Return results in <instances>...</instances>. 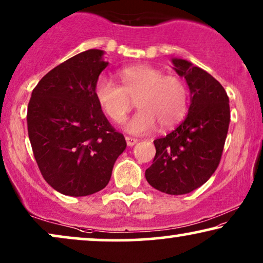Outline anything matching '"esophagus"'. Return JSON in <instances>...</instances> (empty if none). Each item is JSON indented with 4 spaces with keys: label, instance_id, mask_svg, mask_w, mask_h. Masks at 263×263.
Here are the masks:
<instances>
[{
    "label": "esophagus",
    "instance_id": "obj_1",
    "mask_svg": "<svg viewBox=\"0 0 263 263\" xmlns=\"http://www.w3.org/2000/svg\"><path fill=\"white\" fill-rule=\"evenodd\" d=\"M125 141H127L128 146H134L136 142H138V139L130 138V136H125Z\"/></svg>",
    "mask_w": 263,
    "mask_h": 263
}]
</instances>
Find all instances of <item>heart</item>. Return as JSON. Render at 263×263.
Wrapping results in <instances>:
<instances>
[{"label": "heart", "instance_id": "heart-1", "mask_svg": "<svg viewBox=\"0 0 263 263\" xmlns=\"http://www.w3.org/2000/svg\"><path fill=\"white\" fill-rule=\"evenodd\" d=\"M121 86L106 77L96 81L95 97L104 112L116 123L124 121L136 100L140 110L125 129L133 134H147L159 123L170 128L184 117L188 107V86L178 75H165L158 68L138 64L118 70Z\"/></svg>", "mask_w": 263, "mask_h": 263}]
</instances>
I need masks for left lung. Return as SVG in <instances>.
<instances>
[{"mask_svg":"<svg viewBox=\"0 0 263 263\" xmlns=\"http://www.w3.org/2000/svg\"><path fill=\"white\" fill-rule=\"evenodd\" d=\"M172 63L190 89L184 121L164 138L154 140L156 157L145 172L153 188L183 195L204 184L217 170L230 124L229 97L220 82L185 60Z\"/></svg>","mask_w":263,"mask_h":263,"instance_id":"8db88e82","label":"left lung"}]
</instances>
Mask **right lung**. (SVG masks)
Returning a JSON list of instances; mask_svg holds the SVG:
<instances>
[{"label":"right lung","mask_w":263,"mask_h":263,"mask_svg":"<svg viewBox=\"0 0 263 263\" xmlns=\"http://www.w3.org/2000/svg\"><path fill=\"white\" fill-rule=\"evenodd\" d=\"M103 55L91 49L64 61L42 78L28 103L34 159L45 181L63 195L87 196L105 188L127 147L93 92L109 64Z\"/></svg>","instance_id":"obj_1"}]
</instances>
